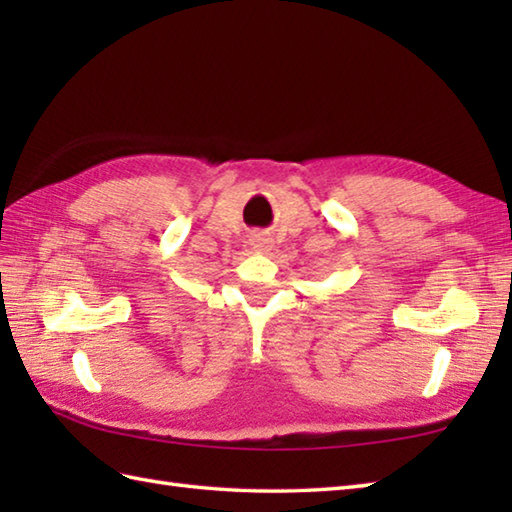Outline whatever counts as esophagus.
Segmentation results:
<instances>
[{"mask_svg": "<svg viewBox=\"0 0 512 512\" xmlns=\"http://www.w3.org/2000/svg\"><path fill=\"white\" fill-rule=\"evenodd\" d=\"M250 244H253V248L259 250V253H266V250L270 248V239L264 237V235H253V239H250Z\"/></svg>", "mask_w": 512, "mask_h": 512, "instance_id": "1", "label": "esophagus"}]
</instances>
